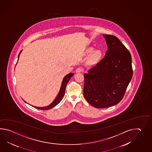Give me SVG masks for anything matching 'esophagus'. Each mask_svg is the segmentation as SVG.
Returning a JSON list of instances; mask_svg holds the SVG:
<instances>
[{
    "label": "esophagus",
    "instance_id": "esophagus-1",
    "mask_svg": "<svg viewBox=\"0 0 152 152\" xmlns=\"http://www.w3.org/2000/svg\"><path fill=\"white\" fill-rule=\"evenodd\" d=\"M83 71V69L82 68H81V67H78V68H77V69L75 70V72L76 73H80V72H81Z\"/></svg>",
    "mask_w": 152,
    "mask_h": 152
}]
</instances>
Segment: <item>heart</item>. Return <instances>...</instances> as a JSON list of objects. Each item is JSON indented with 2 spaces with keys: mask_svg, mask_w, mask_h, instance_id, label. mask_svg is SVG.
<instances>
[{
  "mask_svg": "<svg viewBox=\"0 0 152 152\" xmlns=\"http://www.w3.org/2000/svg\"><path fill=\"white\" fill-rule=\"evenodd\" d=\"M93 51H94V49L92 48H90L87 49V53L88 54H90L92 52L93 53L91 55L90 62L91 64H95L100 58V56L102 55V53L99 50H96L94 52Z\"/></svg>",
  "mask_w": 152,
  "mask_h": 152,
  "instance_id": "obj_1",
  "label": "heart"
}]
</instances>
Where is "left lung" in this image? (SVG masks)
I'll use <instances>...</instances> for the list:
<instances>
[{
  "instance_id": "1",
  "label": "left lung",
  "mask_w": 152,
  "mask_h": 152,
  "mask_svg": "<svg viewBox=\"0 0 152 152\" xmlns=\"http://www.w3.org/2000/svg\"><path fill=\"white\" fill-rule=\"evenodd\" d=\"M103 35L107 46L105 55L84 74V97L96 108L118 103L133 74L132 56L126 47L116 36Z\"/></svg>"
}]
</instances>
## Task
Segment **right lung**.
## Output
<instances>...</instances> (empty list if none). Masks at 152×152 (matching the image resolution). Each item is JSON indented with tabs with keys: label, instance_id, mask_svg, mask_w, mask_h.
<instances>
[{
	"label": "right lung",
	"instance_id": "right-lung-1",
	"mask_svg": "<svg viewBox=\"0 0 152 152\" xmlns=\"http://www.w3.org/2000/svg\"><path fill=\"white\" fill-rule=\"evenodd\" d=\"M22 50H21L19 53V55H18V58L20 57V54L21 53ZM74 75L73 73H69L67 75H66L65 76V77H64L63 79V80L62 82L61 86L60 87V90L59 91V93H58V95L57 96L56 98H55V100H54L52 103L50 104V105H49L48 106H47V107H35V106H32L34 107H35L36 109H40V110H49L50 109H52L53 107L56 106V105H58L60 102L61 100L62 99L63 97L65 95V90H66V85L68 83V81L69 80V79L71 78ZM26 103V101H24Z\"/></svg>",
	"mask_w": 152,
	"mask_h": 152
}]
</instances>
